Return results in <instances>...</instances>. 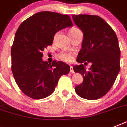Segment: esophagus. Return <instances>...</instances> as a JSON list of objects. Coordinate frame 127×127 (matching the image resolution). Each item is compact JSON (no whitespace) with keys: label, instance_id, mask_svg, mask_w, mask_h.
Segmentation results:
<instances>
[{"label":"esophagus","instance_id":"34e87169","mask_svg":"<svg viewBox=\"0 0 127 127\" xmlns=\"http://www.w3.org/2000/svg\"><path fill=\"white\" fill-rule=\"evenodd\" d=\"M70 72L71 73H74V70H73V67H72V66H70Z\"/></svg>","mask_w":127,"mask_h":127}]
</instances>
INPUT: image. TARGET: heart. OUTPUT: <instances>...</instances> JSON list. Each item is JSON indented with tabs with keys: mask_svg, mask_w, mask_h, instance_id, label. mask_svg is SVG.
I'll use <instances>...</instances> for the list:
<instances>
[{
	"mask_svg": "<svg viewBox=\"0 0 127 127\" xmlns=\"http://www.w3.org/2000/svg\"><path fill=\"white\" fill-rule=\"evenodd\" d=\"M80 30L77 28H72L69 31V33H72V32H78ZM57 34L55 35V37H56ZM58 59L62 61L66 62V63H70L71 62L72 60H73V54L72 53H70V52L66 51H62L59 53L57 55Z\"/></svg>",
	"mask_w": 127,
	"mask_h": 127,
	"instance_id": "1",
	"label": "heart"
}]
</instances>
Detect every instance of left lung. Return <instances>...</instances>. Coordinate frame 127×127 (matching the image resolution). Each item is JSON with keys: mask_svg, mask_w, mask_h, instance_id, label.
Listing matches in <instances>:
<instances>
[{"mask_svg": "<svg viewBox=\"0 0 127 127\" xmlns=\"http://www.w3.org/2000/svg\"><path fill=\"white\" fill-rule=\"evenodd\" d=\"M72 18L84 33L77 62L88 64L74 66V71L83 76V82L75 87L80 97L89 100L104 96L114 84L120 70V49L114 30L103 18L95 15H72Z\"/></svg>", "mask_w": 127, "mask_h": 127, "instance_id": "8db88e82", "label": "left lung"}]
</instances>
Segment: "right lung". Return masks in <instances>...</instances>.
Listing matches in <instances>:
<instances>
[{
  "label": "right lung",
  "instance_id": "add662e5",
  "mask_svg": "<svg viewBox=\"0 0 127 127\" xmlns=\"http://www.w3.org/2000/svg\"><path fill=\"white\" fill-rule=\"evenodd\" d=\"M72 25L68 15L45 11L29 17L19 26L11 48V68L15 81L26 95L45 98L53 92L60 77L68 74L67 64L55 61L48 64L42 57L56 33Z\"/></svg>",
  "mask_w": 127,
  "mask_h": 127
}]
</instances>
